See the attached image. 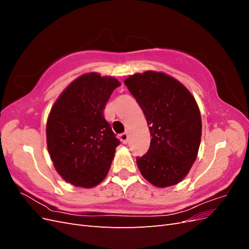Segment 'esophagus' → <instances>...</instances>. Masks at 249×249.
Instances as JSON below:
<instances>
[{
    "label": "esophagus",
    "instance_id": "1",
    "mask_svg": "<svg viewBox=\"0 0 249 249\" xmlns=\"http://www.w3.org/2000/svg\"><path fill=\"white\" fill-rule=\"evenodd\" d=\"M119 139H120V141L124 143V144H125V143H127V139H129V134H127V133L120 134Z\"/></svg>",
    "mask_w": 249,
    "mask_h": 249
}]
</instances>
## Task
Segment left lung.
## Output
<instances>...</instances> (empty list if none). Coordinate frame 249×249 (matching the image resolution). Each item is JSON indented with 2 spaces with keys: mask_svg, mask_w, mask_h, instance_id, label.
<instances>
[{
  "mask_svg": "<svg viewBox=\"0 0 249 249\" xmlns=\"http://www.w3.org/2000/svg\"><path fill=\"white\" fill-rule=\"evenodd\" d=\"M124 84L144 113L150 132L148 152L137 158L146 180L159 188L185 178L198 154L200 111L182 83L162 71L134 73Z\"/></svg>",
  "mask_w": 249,
  "mask_h": 249,
  "instance_id": "1",
  "label": "left lung"
}]
</instances>
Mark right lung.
Listing matches in <instances>:
<instances>
[{"label":"right lung","instance_id":"obj_1","mask_svg":"<svg viewBox=\"0 0 249 249\" xmlns=\"http://www.w3.org/2000/svg\"><path fill=\"white\" fill-rule=\"evenodd\" d=\"M118 86L115 78L87 72L72 81L53 105L47 122L48 150L67 183L93 188L107 177L120 142L103 111Z\"/></svg>","mask_w":249,"mask_h":249}]
</instances>
